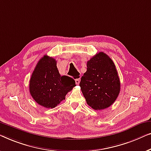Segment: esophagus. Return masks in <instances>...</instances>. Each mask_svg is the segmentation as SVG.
Segmentation results:
<instances>
[{
    "instance_id": "obj_1",
    "label": "esophagus",
    "mask_w": 151,
    "mask_h": 151,
    "mask_svg": "<svg viewBox=\"0 0 151 151\" xmlns=\"http://www.w3.org/2000/svg\"><path fill=\"white\" fill-rule=\"evenodd\" d=\"M75 83H76V85L79 84V83H80V77L78 78H76V79H75Z\"/></svg>"
}]
</instances>
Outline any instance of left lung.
Segmentation results:
<instances>
[{
	"mask_svg": "<svg viewBox=\"0 0 151 151\" xmlns=\"http://www.w3.org/2000/svg\"><path fill=\"white\" fill-rule=\"evenodd\" d=\"M79 86L87 104L92 109L101 110L111 106L120 90V78L111 59L103 52L92 57L87 62V71Z\"/></svg>",
	"mask_w": 151,
	"mask_h": 151,
	"instance_id": "8db88e82",
	"label": "left lung"
}]
</instances>
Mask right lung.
<instances>
[{"label":"right lung","instance_id":"right-lung-1","mask_svg":"<svg viewBox=\"0 0 151 151\" xmlns=\"http://www.w3.org/2000/svg\"><path fill=\"white\" fill-rule=\"evenodd\" d=\"M76 86L73 78L61 76L57 61L48 55L40 59L31 75L29 92L39 105L54 108L65 99V95Z\"/></svg>","mask_w":151,"mask_h":151}]
</instances>
